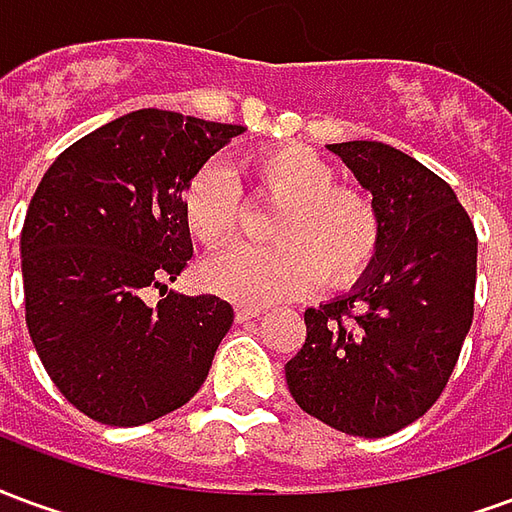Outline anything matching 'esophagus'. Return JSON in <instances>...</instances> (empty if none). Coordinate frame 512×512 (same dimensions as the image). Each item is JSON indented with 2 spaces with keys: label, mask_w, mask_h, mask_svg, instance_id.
<instances>
[{
  "label": "esophagus",
  "mask_w": 512,
  "mask_h": 512,
  "mask_svg": "<svg viewBox=\"0 0 512 512\" xmlns=\"http://www.w3.org/2000/svg\"><path fill=\"white\" fill-rule=\"evenodd\" d=\"M260 315H263L260 307H235V321L238 323L252 321V318H260Z\"/></svg>",
  "instance_id": "esophagus-1"
}]
</instances>
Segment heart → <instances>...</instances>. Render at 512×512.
Returning a JSON list of instances; mask_svg holds the SVG:
<instances>
[{
	"mask_svg": "<svg viewBox=\"0 0 512 512\" xmlns=\"http://www.w3.org/2000/svg\"><path fill=\"white\" fill-rule=\"evenodd\" d=\"M255 200L277 202L268 246H238L213 257L202 277L238 304H271L299 296L318 279L343 288L376 260L384 222L376 202L334 183L332 167L296 145L263 147L244 158ZM189 235L205 249L233 244L241 227V191L222 164H202L180 191Z\"/></svg>",
	"mask_w": 512,
	"mask_h": 512,
	"instance_id": "b5f03b06",
	"label": "heart"
}]
</instances>
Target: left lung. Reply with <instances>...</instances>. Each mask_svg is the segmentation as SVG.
<instances>
[{
	"mask_svg": "<svg viewBox=\"0 0 512 512\" xmlns=\"http://www.w3.org/2000/svg\"><path fill=\"white\" fill-rule=\"evenodd\" d=\"M373 191L384 238L351 296L304 312L285 365L293 400L332 428L381 439L428 411L474 318L477 233L447 180L384 142L329 145Z\"/></svg>",
	"mask_w": 512,
	"mask_h": 512,
	"instance_id": "1",
	"label": "left lung"
}]
</instances>
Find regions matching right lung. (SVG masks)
I'll return each instance as SVG.
<instances>
[{"label":"right lung","instance_id":"add662e5","mask_svg":"<svg viewBox=\"0 0 512 512\" xmlns=\"http://www.w3.org/2000/svg\"><path fill=\"white\" fill-rule=\"evenodd\" d=\"M244 131L139 109L73 142L40 180L21 230L29 337L54 386L95 422H153L208 378L233 307L167 290L191 260L180 191Z\"/></svg>","mask_w":512,"mask_h":512}]
</instances>
